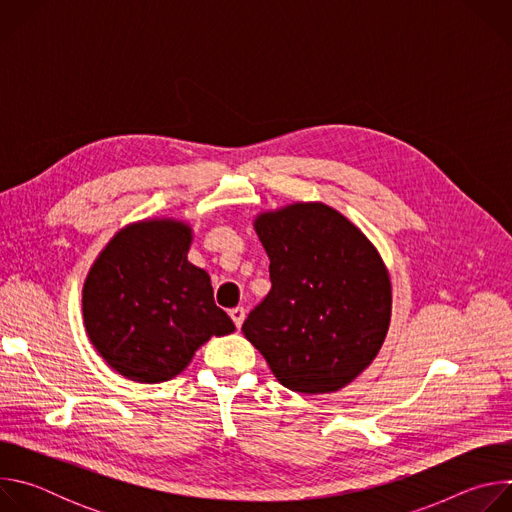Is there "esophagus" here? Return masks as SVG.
Returning a JSON list of instances; mask_svg holds the SVG:
<instances>
[{
    "label": "esophagus",
    "mask_w": 512,
    "mask_h": 512,
    "mask_svg": "<svg viewBox=\"0 0 512 512\" xmlns=\"http://www.w3.org/2000/svg\"><path fill=\"white\" fill-rule=\"evenodd\" d=\"M231 318H233L235 326L241 328V326H243V320H245V310H243V308H233V310H231Z\"/></svg>",
    "instance_id": "esophagus-1"
}]
</instances>
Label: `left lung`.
I'll return each instance as SVG.
<instances>
[{
	"label": "left lung",
	"instance_id": "1",
	"mask_svg": "<svg viewBox=\"0 0 512 512\" xmlns=\"http://www.w3.org/2000/svg\"><path fill=\"white\" fill-rule=\"evenodd\" d=\"M271 289L245 338L296 393H334L379 354L391 322V277L364 233L324 202L257 214Z\"/></svg>",
	"mask_w": 512,
	"mask_h": 512
}]
</instances>
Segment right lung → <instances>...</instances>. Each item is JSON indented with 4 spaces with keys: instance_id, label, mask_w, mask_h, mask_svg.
Returning a JSON list of instances; mask_svg holds the SVG:
<instances>
[{
    "instance_id": "right-lung-1",
    "label": "right lung",
    "mask_w": 512,
    "mask_h": 512,
    "mask_svg": "<svg viewBox=\"0 0 512 512\" xmlns=\"http://www.w3.org/2000/svg\"><path fill=\"white\" fill-rule=\"evenodd\" d=\"M192 229L145 218L115 233L83 285L89 340L113 371L135 383L180 375L212 336L235 332L214 304L210 277L188 261Z\"/></svg>"
}]
</instances>
